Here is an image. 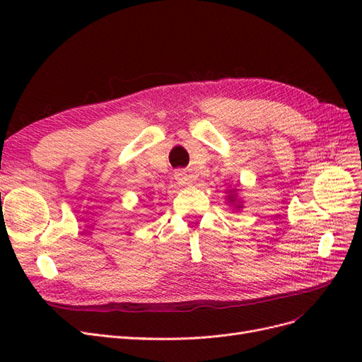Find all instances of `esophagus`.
I'll use <instances>...</instances> for the list:
<instances>
[{
  "label": "esophagus",
  "mask_w": 362,
  "mask_h": 362,
  "mask_svg": "<svg viewBox=\"0 0 362 362\" xmlns=\"http://www.w3.org/2000/svg\"><path fill=\"white\" fill-rule=\"evenodd\" d=\"M175 180H177V182L181 184V185H189V184H192V177H190V175H189L187 172H185V170L175 172Z\"/></svg>",
  "instance_id": "34e87169"
}]
</instances>
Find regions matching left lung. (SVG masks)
I'll list each match as a JSON object with an SVG mask.
<instances>
[{
	"label": "left lung",
	"mask_w": 362,
	"mask_h": 362,
	"mask_svg": "<svg viewBox=\"0 0 362 362\" xmlns=\"http://www.w3.org/2000/svg\"><path fill=\"white\" fill-rule=\"evenodd\" d=\"M228 199H229V202H231L235 208H242V204H238V202H237V204H234V202H235V199H237V198H235V194H233V193H231V194H228Z\"/></svg>",
	"instance_id": "obj_1"
}]
</instances>
